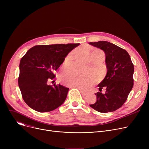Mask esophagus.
<instances>
[{
    "label": "esophagus",
    "mask_w": 149,
    "mask_h": 149,
    "mask_svg": "<svg viewBox=\"0 0 149 149\" xmlns=\"http://www.w3.org/2000/svg\"><path fill=\"white\" fill-rule=\"evenodd\" d=\"M72 88H78L79 89H80V92L81 93V94H82L83 95H87V94H88V93H87V92H86L85 91H83V90H82V89H81L80 88H79L78 86H72Z\"/></svg>",
    "instance_id": "34e87169"
}]
</instances>
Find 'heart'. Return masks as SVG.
<instances>
[{
	"instance_id": "b5f03b06",
	"label": "heart",
	"mask_w": 149,
	"mask_h": 149,
	"mask_svg": "<svg viewBox=\"0 0 149 149\" xmlns=\"http://www.w3.org/2000/svg\"><path fill=\"white\" fill-rule=\"evenodd\" d=\"M72 56L73 53H70L66 60H70L72 58ZM63 79L68 84L76 86L83 89H86L89 88L95 81V76L94 74L87 70L72 67L64 75Z\"/></svg>"
}]
</instances>
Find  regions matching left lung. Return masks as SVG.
<instances>
[{"mask_svg":"<svg viewBox=\"0 0 149 149\" xmlns=\"http://www.w3.org/2000/svg\"><path fill=\"white\" fill-rule=\"evenodd\" d=\"M89 44L104 52L107 70L104 80L98 85L100 92L104 87L106 93H95L97 101L90 106L101 113L113 112L126 102L134 86V65L128 52L112 43L99 41Z\"/></svg>","mask_w":149,"mask_h":149,"instance_id":"8db88e82","label":"left lung"}]
</instances>
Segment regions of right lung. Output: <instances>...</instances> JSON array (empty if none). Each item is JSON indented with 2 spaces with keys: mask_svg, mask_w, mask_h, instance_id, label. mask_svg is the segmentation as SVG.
<instances>
[{
  "mask_svg": "<svg viewBox=\"0 0 149 149\" xmlns=\"http://www.w3.org/2000/svg\"><path fill=\"white\" fill-rule=\"evenodd\" d=\"M80 43L37 45L29 49L20 62L18 83L23 100L39 112L52 111L65 101L69 88L48 84L53 80L68 53Z\"/></svg>",
  "mask_w": 149,
  "mask_h": 149,
  "instance_id": "right-lung-1",
  "label": "right lung"
}]
</instances>
